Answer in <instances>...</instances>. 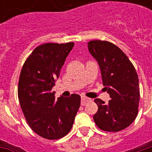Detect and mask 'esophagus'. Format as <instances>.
<instances>
[{"instance_id": "1", "label": "esophagus", "mask_w": 152, "mask_h": 152, "mask_svg": "<svg viewBox=\"0 0 152 152\" xmlns=\"http://www.w3.org/2000/svg\"><path fill=\"white\" fill-rule=\"evenodd\" d=\"M91 101V99H88V98H86V97H81V105L85 106L86 105L88 102H89Z\"/></svg>"}]
</instances>
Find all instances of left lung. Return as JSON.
Here are the masks:
<instances>
[{"label": "left lung", "instance_id": "obj_1", "mask_svg": "<svg viewBox=\"0 0 152 152\" xmlns=\"http://www.w3.org/2000/svg\"><path fill=\"white\" fill-rule=\"evenodd\" d=\"M88 49L99 63L102 84L111 98L107 103L94 100L99 107L94 122L102 130H123L134 122L138 112L140 91L136 70L124 52L109 41L91 40Z\"/></svg>", "mask_w": 152, "mask_h": 152}]
</instances>
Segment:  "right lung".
I'll return each instance as SVG.
<instances>
[{
    "mask_svg": "<svg viewBox=\"0 0 152 152\" xmlns=\"http://www.w3.org/2000/svg\"><path fill=\"white\" fill-rule=\"evenodd\" d=\"M73 46V42L39 45L20 72L18 97L22 111L31 129L46 139H59L68 134L80 105L78 94L56 99L52 91Z\"/></svg>",
    "mask_w": 152,
    "mask_h": 152,
    "instance_id": "right-lung-1",
    "label": "right lung"
}]
</instances>
